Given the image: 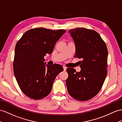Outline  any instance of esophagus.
Segmentation results:
<instances>
[{"label":"esophagus","mask_w":122,"mask_h":122,"mask_svg":"<svg viewBox=\"0 0 122 122\" xmlns=\"http://www.w3.org/2000/svg\"><path fill=\"white\" fill-rule=\"evenodd\" d=\"M63 70H64V71H65L66 70V67H65V66H63Z\"/></svg>","instance_id":"obj_1"}]
</instances>
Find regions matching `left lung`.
<instances>
[{
    "instance_id": "obj_1",
    "label": "left lung",
    "mask_w": 122,
    "mask_h": 122,
    "mask_svg": "<svg viewBox=\"0 0 122 122\" xmlns=\"http://www.w3.org/2000/svg\"><path fill=\"white\" fill-rule=\"evenodd\" d=\"M75 44V57L79 61L81 71L67 68V91L74 98L86 101L97 94L107 76L108 49L96 31L84 28L68 31Z\"/></svg>"
}]
</instances>
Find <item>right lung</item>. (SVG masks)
Listing matches in <instances>:
<instances>
[{
  "instance_id": "1",
  "label": "right lung",
  "mask_w": 122,
  "mask_h": 122,
  "mask_svg": "<svg viewBox=\"0 0 122 122\" xmlns=\"http://www.w3.org/2000/svg\"><path fill=\"white\" fill-rule=\"evenodd\" d=\"M66 32L37 28L28 30L17 42L13 62L14 74L22 92L29 97L40 99L51 92L61 65H45L44 58L51 54L59 39Z\"/></svg>"
}]
</instances>
